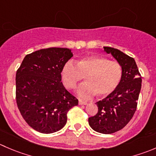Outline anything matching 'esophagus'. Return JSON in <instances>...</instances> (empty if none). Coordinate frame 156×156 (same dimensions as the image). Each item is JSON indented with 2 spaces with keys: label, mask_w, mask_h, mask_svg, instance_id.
<instances>
[{
  "label": "esophagus",
  "mask_w": 156,
  "mask_h": 156,
  "mask_svg": "<svg viewBox=\"0 0 156 156\" xmlns=\"http://www.w3.org/2000/svg\"><path fill=\"white\" fill-rule=\"evenodd\" d=\"M78 104H79V105H86V104H87V101H81V100H80V101H78Z\"/></svg>",
  "instance_id": "1"
}]
</instances>
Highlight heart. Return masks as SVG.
<instances>
[{
  "label": "heart",
  "mask_w": 156,
  "mask_h": 156,
  "mask_svg": "<svg viewBox=\"0 0 156 156\" xmlns=\"http://www.w3.org/2000/svg\"><path fill=\"white\" fill-rule=\"evenodd\" d=\"M62 81L69 90L76 87L84 78L85 83L78 87L77 94L89 99L95 94L100 98L109 96L116 90L122 78V68L117 62L98 55L85 56L75 62H68L61 72Z\"/></svg>",
  "instance_id": "b5f03b06"
}]
</instances>
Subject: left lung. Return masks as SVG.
Returning <instances> with one entry per match:
<instances>
[{"instance_id": "8db88e82", "label": "left lung", "mask_w": 156, "mask_h": 156, "mask_svg": "<svg viewBox=\"0 0 156 156\" xmlns=\"http://www.w3.org/2000/svg\"><path fill=\"white\" fill-rule=\"evenodd\" d=\"M104 50L117 61L122 68V78L114 92L97 102L98 112L88 118L90 127L103 134L123 129L132 119L137 107L142 78L133 58L119 49L104 46Z\"/></svg>"}]
</instances>
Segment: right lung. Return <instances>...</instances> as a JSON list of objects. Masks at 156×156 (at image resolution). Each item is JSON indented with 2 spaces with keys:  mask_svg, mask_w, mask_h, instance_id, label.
Segmentation results:
<instances>
[{
  "mask_svg": "<svg viewBox=\"0 0 156 156\" xmlns=\"http://www.w3.org/2000/svg\"><path fill=\"white\" fill-rule=\"evenodd\" d=\"M73 56L67 48H48L27 55L16 74L18 109L27 124L42 133L64 127L67 113L78 104L63 85L61 72Z\"/></svg>",
  "mask_w": 156,
  "mask_h": 156,
  "instance_id": "obj_1",
  "label": "right lung"
}]
</instances>
